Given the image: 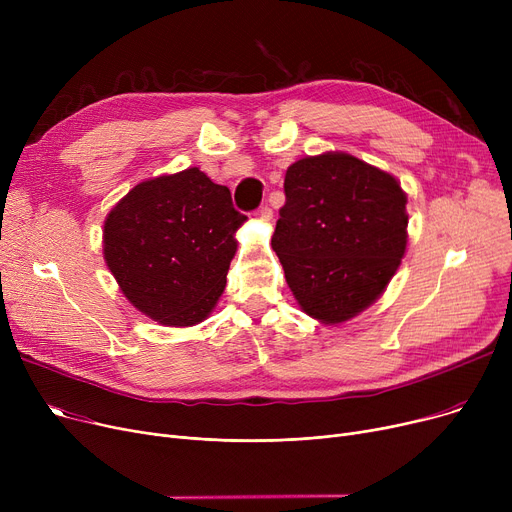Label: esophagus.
I'll list each match as a JSON object with an SVG mask.
<instances>
[{"mask_svg": "<svg viewBox=\"0 0 512 512\" xmlns=\"http://www.w3.org/2000/svg\"><path fill=\"white\" fill-rule=\"evenodd\" d=\"M255 218L257 220H263V222H270L272 220V209L267 205H261L257 211H255Z\"/></svg>", "mask_w": 512, "mask_h": 512, "instance_id": "34e87169", "label": "esophagus"}]
</instances>
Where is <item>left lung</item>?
<instances>
[{
  "instance_id": "obj_1",
  "label": "left lung",
  "mask_w": 512,
  "mask_h": 512,
  "mask_svg": "<svg viewBox=\"0 0 512 512\" xmlns=\"http://www.w3.org/2000/svg\"><path fill=\"white\" fill-rule=\"evenodd\" d=\"M286 203L272 236L301 309L342 324L380 297L407 249L400 182L355 155L328 151L286 170Z\"/></svg>"
}]
</instances>
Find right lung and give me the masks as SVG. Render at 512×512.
Returning <instances> with one entry per match:
<instances>
[{"label":"right lung","instance_id":"obj_1","mask_svg":"<svg viewBox=\"0 0 512 512\" xmlns=\"http://www.w3.org/2000/svg\"><path fill=\"white\" fill-rule=\"evenodd\" d=\"M247 215L199 168L137 184L107 213L103 257L124 297L164 326H195L222 297Z\"/></svg>","mask_w":512,"mask_h":512}]
</instances>
